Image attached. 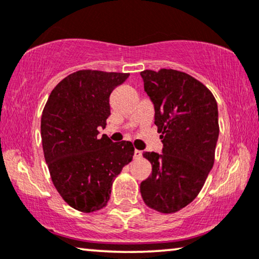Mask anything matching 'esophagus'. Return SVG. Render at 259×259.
I'll list each match as a JSON object with an SVG mask.
<instances>
[{
	"mask_svg": "<svg viewBox=\"0 0 259 259\" xmlns=\"http://www.w3.org/2000/svg\"><path fill=\"white\" fill-rule=\"evenodd\" d=\"M142 157V151L139 150H134V158H140Z\"/></svg>",
	"mask_w": 259,
	"mask_h": 259,
	"instance_id": "34e87169",
	"label": "esophagus"
}]
</instances>
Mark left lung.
<instances>
[{"label":"left lung","instance_id":"8db88e82","mask_svg":"<svg viewBox=\"0 0 259 259\" xmlns=\"http://www.w3.org/2000/svg\"><path fill=\"white\" fill-rule=\"evenodd\" d=\"M154 106L163 153L144 152L152 174L140 183L146 206L176 213L199 195L211 170L219 137L215 97L200 80L172 69L140 72Z\"/></svg>","mask_w":259,"mask_h":259}]
</instances>
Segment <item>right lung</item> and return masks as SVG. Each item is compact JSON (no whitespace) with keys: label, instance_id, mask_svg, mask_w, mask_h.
<instances>
[{"label":"right lung","instance_id":"add662e5","mask_svg":"<svg viewBox=\"0 0 259 259\" xmlns=\"http://www.w3.org/2000/svg\"><path fill=\"white\" fill-rule=\"evenodd\" d=\"M128 76L79 70L60 80L44 107L41 142L53 186L83 213L106 207L114 180L133 158L131 142L99 138L110 115V94Z\"/></svg>","mask_w":259,"mask_h":259}]
</instances>
